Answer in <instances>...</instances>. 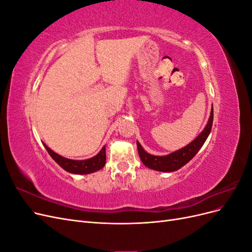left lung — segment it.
<instances>
[{
    "mask_svg": "<svg viewBox=\"0 0 252 252\" xmlns=\"http://www.w3.org/2000/svg\"><path fill=\"white\" fill-rule=\"evenodd\" d=\"M212 122H213V107L211 109L210 118L208 120L207 125H206V127L204 128V130L197 135V138L190 144H188L184 148H182L178 151H174L168 156L156 157V156L149 155L143 149L141 144L139 142H136L141 161L145 166H147L148 168L158 170V171L171 172V171L180 169L181 167L186 165L190 159L197 154V151L201 149L203 144L205 143L206 139L208 138V135L211 131Z\"/></svg>",
    "mask_w": 252,
    "mask_h": 252,
    "instance_id": "left-lung-1",
    "label": "left lung"
}]
</instances>
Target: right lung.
<instances>
[{
  "mask_svg": "<svg viewBox=\"0 0 252 252\" xmlns=\"http://www.w3.org/2000/svg\"><path fill=\"white\" fill-rule=\"evenodd\" d=\"M44 147L46 148L50 157L62 167V168L68 172L77 173V174H87L102 169L106 163V154L105 146L101 149L98 154L88 159H83V161H75V159H69L64 157H61L55 151H52L44 144Z\"/></svg>",
  "mask_w": 252,
  "mask_h": 252,
  "instance_id": "obj_1",
  "label": "right lung"
}]
</instances>
